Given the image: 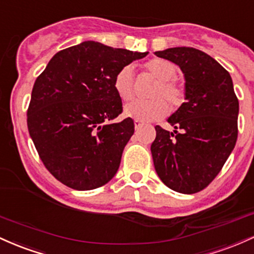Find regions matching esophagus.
<instances>
[{
	"label": "esophagus",
	"mask_w": 254,
	"mask_h": 254,
	"mask_svg": "<svg viewBox=\"0 0 254 254\" xmlns=\"http://www.w3.org/2000/svg\"><path fill=\"white\" fill-rule=\"evenodd\" d=\"M142 126H144V124H142L141 121H138V120H135V121H134V127H135V130H139Z\"/></svg>",
	"instance_id": "1"
}]
</instances>
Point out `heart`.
<instances>
[{
  "mask_svg": "<svg viewBox=\"0 0 254 254\" xmlns=\"http://www.w3.org/2000/svg\"><path fill=\"white\" fill-rule=\"evenodd\" d=\"M153 78L157 79L150 96L153 97L149 101H134L125 107V115L138 121H152L163 118L169 108L162 98L167 99L173 109L178 108L184 102V86L175 79L176 67L170 61L164 59H153L144 64ZM114 89L120 98L128 102L134 96V73L130 65H125L119 70L114 78Z\"/></svg>",
  "mask_w": 254,
  "mask_h": 254,
  "instance_id": "obj_1",
  "label": "heart"
}]
</instances>
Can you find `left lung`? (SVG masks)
<instances>
[{
	"label": "left lung",
	"mask_w": 254,
	"mask_h": 254,
	"mask_svg": "<svg viewBox=\"0 0 254 254\" xmlns=\"http://www.w3.org/2000/svg\"><path fill=\"white\" fill-rule=\"evenodd\" d=\"M155 54L180 67L186 102L168 119L173 132L155 127L153 164L165 186L193 194L217 176L234 149L239 101L230 74L204 51L179 47Z\"/></svg>",
	"instance_id": "obj_1"
}]
</instances>
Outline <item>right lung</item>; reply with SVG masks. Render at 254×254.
I'll return each mask as SVG.
<instances>
[{
	"label": "right lung",
	"mask_w": 254,
	"mask_h": 254,
	"mask_svg": "<svg viewBox=\"0 0 254 254\" xmlns=\"http://www.w3.org/2000/svg\"><path fill=\"white\" fill-rule=\"evenodd\" d=\"M147 54L86 41L55 54L36 79L28 132L45 168L65 186L95 190L118 173L134 122L114 121L122 113L114 78Z\"/></svg>",
	"instance_id": "1"
}]
</instances>
